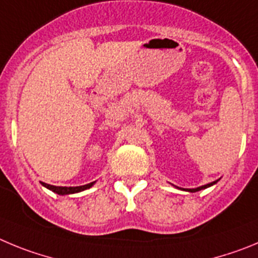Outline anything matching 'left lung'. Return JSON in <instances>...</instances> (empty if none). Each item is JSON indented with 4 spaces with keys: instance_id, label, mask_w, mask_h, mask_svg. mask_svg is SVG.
<instances>
[{
    "instance_id": "8db88e82",
    "label": "left lung",
    "mask_w": 258,
    "mask_h": 258,
    "mask_svg": "<svg viewBox=\"0 0 258 258\" xmlns=\"http://www.w3.org/2000/svg\"><path fill=\"white\" fill-rule=\"evenodd\" d=\"M217 181H219V180L213 181V182H210V184H207V185H203V186L196 187V189H186V190H187V191H190V192H196V191H199V190H202V189H206V187H208V186H211V185L216 184V182H217Z\"/></svg>"
}]
</instances>
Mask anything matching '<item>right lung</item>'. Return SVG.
<instances>
[{
	"instance_id": "obj_1",
	"label": "right lung",
	"mask_w": 258,
	"mask_h": 258,
	"mask_svg": "<svg viewBox=\"0 0 258 258\" xmlns=\"http://www.w3.org/2000/svg\"><path fill=\"white\" fill-rule=\"evenodd\" d=\"M41 184L43 185V186H46L47 189L52 190L54 192H56V194H60V196H66V194H74V192H80L82 191V190H86L89 189V187H91L92 185H94V182H90V184L87 185H82V186H54V185H48V184H45V182H41Z\"/></svg>"
}]
</instances>
